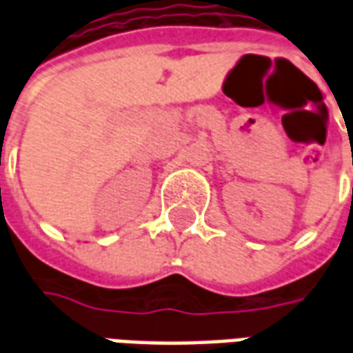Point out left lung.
Returning <instances> with one entry per match:
<instances>
[{
    "instance_id": "left-lung-1",
    "label": "left lung",
    "mask_w": 353,
    "mask_h": 353,
    "mask_svg": "<svg viewBox=\"0 0 353 353\" xmlns=\"http://www.w3.org/2000/svg\"><path fill=\"white\" fill-rule=\"evenodd\" d=\"M352 200H353V189H352Z\"/></svg>"
}]
</instances>
